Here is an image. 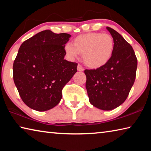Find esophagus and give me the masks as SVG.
<instances>
[{"label":"esophagus","mask_w":151,"mask_h":151,"mask_svg":"<svg viewBox=\"0 0 151 151\" xmlns=\"http://www.w3.org/2000/svg\"><path fill=\"white\" fill-rule=\"evenodd\" d=\"M77 70L78 71H83L84 70V68L83 67V66L81 65H78V66H77Z\"/></svg>","instance_id":"esophagus-1"}]
</instances>
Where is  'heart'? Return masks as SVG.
Wrapping results in <instances>:
<instances>
[{
	"mask_svg": "<svg viewBox=\"0 0 151 151\" xmlns=\"http://www.w3.org/2000/svg\"><path fill=\"white\" fill-rule=\"evenodd\" d=\"M114 40L107 33L89 32L78 36L73 45L66 44L65 50L70 57L83 55V59L86 66L97 68L109 62L113 54Z\"/></svg>",
	"mask_w": 151,
	"mask_h": 151,
	"instance_id": "heart-1",
	"label": "heart"
}]
</instances>
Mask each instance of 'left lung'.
Wrapping results in <instances>:
<instances>
[{"instance_id": "left-lung-1", "label": "left lung", "mask_w": 151, "mask_h": 151, "mask_svg": "<svg viewBox=\"0 0 151 151\" xmlns=\"http://www.w3.org/2000/svg\"><path fill=\"white\" fill-rule=\"evenodd\" d=\"M106 29L114 40L111 59L96 69H86V88L91 104L110 111L124 103L134 83L137 58L133 48L116 30Z\"/></svg>"}]
</instances>
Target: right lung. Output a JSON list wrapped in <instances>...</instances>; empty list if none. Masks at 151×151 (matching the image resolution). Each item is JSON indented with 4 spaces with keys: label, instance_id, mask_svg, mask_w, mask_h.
<instances>
[{
    "label": "right lung",
    "instance_id": "add662e5",
    "mask_svg": "<svg viewBox=\"0 0 151 151\" xmlns=\"http://www.w3.org/2000/svg\"><path fill=\"white\" fill-rule=\"evenodd\" d=\"M70 37L45 30L20 45L13 79L20 98L30 109L45 111L57 105L63 87L77 72V63L64 59Z\"/></svg>",
    "mask_w": 151,
    "mask_h": 151
}]
</instances>
